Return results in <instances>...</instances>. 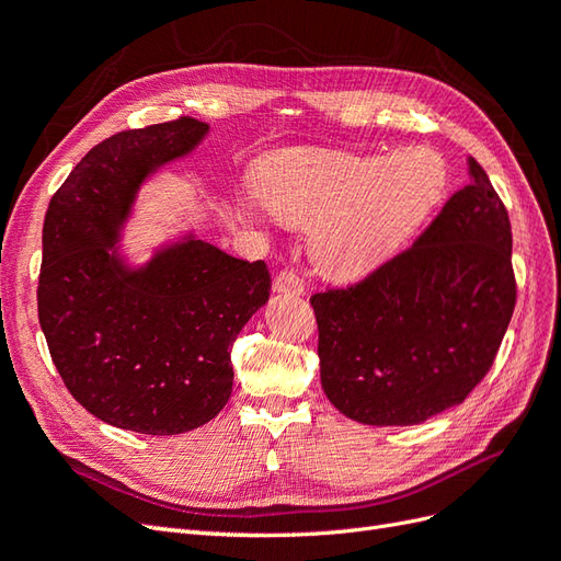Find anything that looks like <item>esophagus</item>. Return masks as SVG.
<instances>
[{
  "instance_id": "34e87169",
  "label": "esophagus",
  "mask_w": 561,
  "mask_h": 561,
  "mask_svg": "<svg viewBox=\"0 0 561 561\" xmlns=\"http://www.w3.org/2000/svg\"><path fill=\"white\" fill-rule=\"evenodd\" d=\"M274 293L278 295H304V280L295 274V271H280L274 280Z\"/></svg>"
}]
</instances>
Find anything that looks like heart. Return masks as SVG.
Instances as JSON below:
<instances>
[{"label":"heart","instance_id":"1","mask_svg":"<svg viewBox=\"0 0 561 561\" xmlns=\"http://www.w3.org/2000/svg\"><path fill=\"white\" fill-rule=\"evenodd\" d=\"M447 184L449 165L431 147L388 157L290 149L264 161L257 194L280 222L309 227V254L320 274L353 278L410 239ZM245 215L257 213L248 206Z\"/></svg>","mask_w":561,"mask_h":561}]
</instances>
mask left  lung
Returning <instances> with one entry per match:
<instances>
[{
    "label": "left lung",
    "instance_id": "1",
    "mask_svg": "<svg viewBox=\"0 0 561 561\" xmlns=\"http://www.w3.org/2000/svg\"><path fill=\"white\" fill-rule=\"evenodd\" d=\"M419 241L363 283L311 297L320 383L344 416L416 426L461 404L515 309L513 231L482 165Z\"/></svg>",
    "mask_w": 561,
    "mask_h": 561
}]
</instances>
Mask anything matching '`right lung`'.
I'll list each match as a JSON object with an SVG mask.
<instances>
[{
  "instance_id": "obj_1",
  "label": "right lung",
  "mask_w": 561,
  "mask_h": 561,
  "mask_svg": "<svg viewBox=\"0 0 561 561\" xmlns=\"http://www.w3.org/2000/svg\"><path fill=\"white\" fill-rule=\"evenodd\" d=\"M208 130L182 116L116 133L48 203L39 325L67 390L116 428L180 435L215 419L231 396L236 336L268 301L262 260H236L194 229L140 264L124 252L142 186Z\"/></svg>"
}]
</instances>
